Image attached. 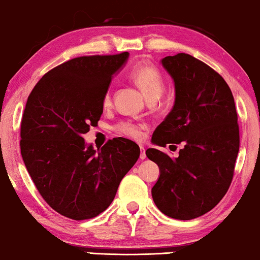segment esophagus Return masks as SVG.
Returning a JSON list of instances; mask_svg holds the SVG:
<instances>
[{"label":"esophagus","mask_w":260,"mask_h":260,"mask_svg":"<svg viewBox=\"0 0 260 260\" xmlns=\"http://www.w3.org/2000/svg\"><path fill=\"white\" fill-rule=\"evenodd\" d=\"M141 159H145L147 158V155H145V149L143 147H141V155H140Z\"/></svg>","instance_id":"1"}]
</instances>
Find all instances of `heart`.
Listing matches in <instances>:
<instances>
[{
	"label": "heart",
	"instance_id": "1",
	"mask_svg": "<svg viewBox=\"0 0 260 260\" xmlns=\"http://www.w3.org/2000/svg\"><path fill=\"white\" fill-rule=\"evenodd\" d=\"M130 77L138 87L141 88L142 93L148 99L159 97L163 90V80L159 71L154 65L148 62L138 63L130 72ZM110 103V94L106 93L104 98V104ZM117 130L120 134L131 136L134 138L141 137V127L131 123H122L117 126Z\"/></svg>",
	"mask_w": 260,
	"mask_h": 260
}]
</instances>
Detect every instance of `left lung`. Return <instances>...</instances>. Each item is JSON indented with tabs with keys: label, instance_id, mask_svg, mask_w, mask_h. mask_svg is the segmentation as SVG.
I'll return each mask as SVG.
<instances>
[{
	"label": "left lung",
	"instance_id": "obj_1",
	"mask_svg": "<svg viewBox=\"0 0 260 260\" xmlns=\"http://www.w3.org/2000/svg\"><path fill=\"white\" fill-rule=\"evenodd\" d=\"M161 63L174 81L175 101L151 142L184 147L175 158L155 148L145 151L159 168L151 195L163 214L190 220L214 208L229 190L239 152L236 104L223 78L194 56L179 53Z\"/></svg>",
	"mask_w": 260,
	"mask_h": 260
}]
</instances>
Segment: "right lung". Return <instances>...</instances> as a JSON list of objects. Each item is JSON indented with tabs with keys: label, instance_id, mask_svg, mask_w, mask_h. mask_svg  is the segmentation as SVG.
Returning <instances> with one entry per match:
<instances>
[{
	"label": "right lung",
	"instance_id": "right-lung-1",
	"mask_svg": "<svg viewBox=\"0 0 260 260\" xmlns=\"http://www.w3.org/2000/svg\"><path fill=\"white\" fill-rule=\"evenodd\" d=\"M127 58L124 52L69 60L46 73L28 97L21 155L41 197L66 218L85 220L104 212L140 157V147L126 138L95 150L83 137L97 125L113 74Z\"/></svg>",
	"mask_w": 260,
	"mask_h": 260
}]
</instances>
